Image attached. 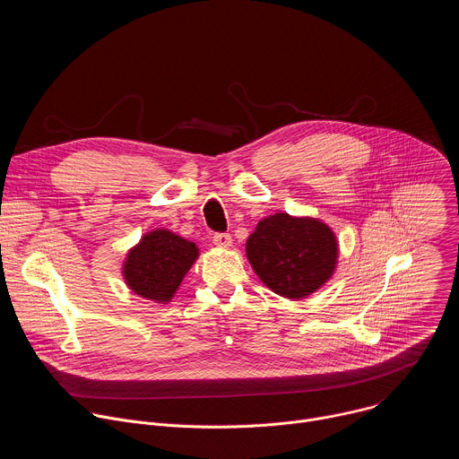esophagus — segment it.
<instances>
[{
  "label": "esophagus",
  "instance_id": "34e87169",
  "mask_svg": "<svg viewBox=\"0 0 459 459\" xmlns=\"http://www.w3.org/2000/svg\"><path fill=\"white\" fill-rule=\"evenodd\" d=\"M212 241H214V245L220 247V248H229V247H232V236H230V234L218 232V234H214Z\"/></svg>",
  "mask_w": 459,
  "mask_h": 459
}]
</instances>
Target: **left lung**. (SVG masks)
Instances as JSON below:
<instances>
[{
  "instance_id": "1",
  "label": "left lung",
  "mask_w": 459,
  "mask_h": 459,
  "mask_svg": "<svg viewBox=\"0 0 459 459\" xmlns=\"http://www.w3.org/2000/svg\"><path fill=\"white\" fill-rule=\"evenodd\" d=\"M247 257L273 292L301 299L323 287L338 264V239L316 218L278 212L261 220L247 239Z\"/></svg>"
}]
</instances>
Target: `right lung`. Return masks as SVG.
Segmentation results:
<instances>
[{
    "label": "right lung",
    "mask_w": 459,
    "mask_h": 459,
    "mask_svg": "<svg viewBox=\"0 0 459 459\" xmlns=\"http://www.w3.org/2000/svg\"><path fill=\"white\" fill-rule=\"evenodd\" d=\"M198 255L195 243L167 229H156L126 252L123 280L134 294L154 303H169Z\"/></svg>",
    "instance_id": "add662e5"
}]
</instances>
